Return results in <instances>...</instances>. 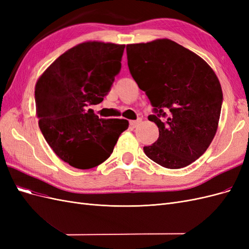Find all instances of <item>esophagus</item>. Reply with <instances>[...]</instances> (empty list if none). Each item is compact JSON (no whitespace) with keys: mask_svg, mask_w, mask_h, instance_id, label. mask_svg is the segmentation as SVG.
Wrapping results in <instances>:
<instances>
[{"mask_svg":"<svg viewBox=\"0 0 249 249\" xmlns=\"http://www.w3.org/2000/svg\"><path fill=\"white\" fill-rule=\"evenodd\" d=\"M141 118H137L136 120H131L130 122V124L133 126V127H136L137 125H139V124L141 123Z\"/></svg>","mask_w":249,"mask_h":249,"instance_id":"obj_1","label":"esophagus"}]
</instances>
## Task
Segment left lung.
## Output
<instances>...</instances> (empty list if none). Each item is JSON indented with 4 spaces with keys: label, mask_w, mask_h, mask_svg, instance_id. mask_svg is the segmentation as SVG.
Instances as JSON below:
<instances>
[{
    "label": "left lung",
    "mask_w": 249,
    "mask_h": 249,
    "mask_svg": "<svg viewBox=\"0 0 249 249\" xmlns=\"http://www.w3.org/2000/svg\"><path fill=\"white\" fill-rule=\"evenodd\" d=\"M127 66L154 107L148 120L159 138L145 155L178 169L197 160L212 142L223 101L219 80L208 63L169 39L126 46Z\"/></svg>",
    "instance_id": "8db88e82"
}]
</instances>
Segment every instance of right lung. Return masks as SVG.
I'll use <instances>...</instances> for the list:
<instances>
[{"instance_id": "1", "label": "right lung", "mask_w": 249, "mask_h": 249, "mask_svg": "<svg viewBox=\"0 0 249 249\" xmlns=\"http://www.w3.org/2000/svg\"><path fill=\"white\" fill-rule=\"evenodd\" d=\"M124 44L88 41L65 52L35 86L36 116L62 161L89 169L106 161L129 127L125 119L99 118L90 105L103 102L122 69Z\"/></svg>"}]
</instances>
